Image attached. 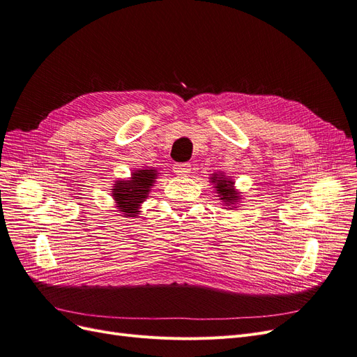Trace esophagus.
Returning <instances> with one entry per match:
<instances>
[{
  "label": "esophagus",
  "mask_w": 357,
  "mask_h": 357,
  "mask_svg": "<svg viewBox=\"0 0 357 357\" xmlns=\"http://www.w3.org/2000/svg\"><path fill=\"white\" fill-rule=\"evenodd\" d=\"M173 169H174V173L177 176H189L190 171H192L190 164H176L173 167Z\"/></svg>",
  "instance_id": "obj_1"
}]
</instances>
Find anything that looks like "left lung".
<instances>
[{"instance_id":"8db88e82","label":"left lung","mask_w":357,"mask_h":357,"mask_svg":"<svg viewBox=\"0 0 357 357\" xmlns=\"http://www.w3.org/2000/svg\"><path fill=\"white\" fill-rule=\"evenodd\" d=\"M209 181L213 184V189H215V193L218 195L222 205L227 206L225 209L237 208V205L240 204L241 193L236 189L233 178L225 176L224 173H213Z\"/></svg>"}]
</instances>
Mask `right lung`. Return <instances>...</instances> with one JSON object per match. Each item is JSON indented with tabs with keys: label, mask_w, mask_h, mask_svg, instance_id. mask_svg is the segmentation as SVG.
Returning <instances> with one entry per match:
<instances>
[{
	"label": "right lung",
	"mask_w": 357,
	"mask_h": 357,
	"mask_svg": "<svg viewBox=\"0 0 357 357\" xmlns=\"http://www.w3.org/2000/svg\"><path fill=\"white\" fill-rule=\"evenodd\" d=\"M158 169L156 168H137L135 169L130 178H121L114 181L111 189V196L116 202V208L120 211L124 218H137L140 213V206L149 197L151 188L155 180L158 178Z\"/></svg>",
	"instance_id": "add662e5"
}]
</instances>
